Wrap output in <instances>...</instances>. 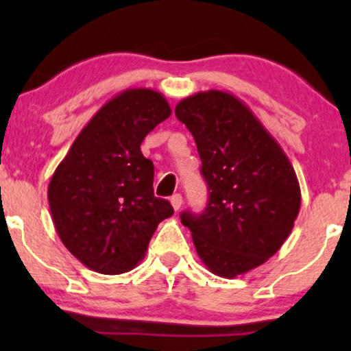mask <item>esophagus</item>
Instances as JSON below:
<instances>
[{
	"label": "esophagus",
	"mask_w": 351,
	"mask_h": 351,
	"mask_svg": "<svg viewBox=\"0 0 351 351\" xmlns=\"http://www.w3.org/2000/svg\"><path fill=\"white\" fill-rule=\"evenodd\" d=\"M182 203H184V199H182V195L177 193L174 196H171V204H172V208H174V210H179Z\"/></svg>",
	"instance_id": "obj_1"
}]
</instances>
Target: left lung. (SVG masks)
<instances>
[{
  "label": "left lung",
  "mask_w": 351,
  "mask_h": 351,
  "mask_svg": "<svg viewBox=\"0 0 351 351\" xmlns=\"http://www.w3.org/2000/svg\"><path fill=\"white\" fill-rule=\"evenodd\" d=\"M176 114L193 136L209 190L203 214L182 213L201 262L237 278L280 251L300 209L289 158L243 100L204 90L180 100Z\"/></svg>",
  "instance_id": "1"
}]
</instances>
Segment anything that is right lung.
Here are the masks:
<instances>
[{"mask_svg":"<svg viewBox=\"0 0 351 351\" xmlns=\"http://www.w3.org/2000/svg\"><path fill=\"white\" fill-rule=\"evenodd\" d=\"M171 117L165 95L145 88L110 99L81 129L47 186L54 227L78 261L102 275L132 270L174 209L153 195V162L141 143Z\"/></svg>","mask_w":351,"mask_h":351,"instance_id":"right-lung-1","label":"right lung"}]
</instances>
